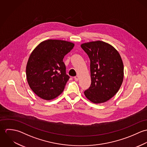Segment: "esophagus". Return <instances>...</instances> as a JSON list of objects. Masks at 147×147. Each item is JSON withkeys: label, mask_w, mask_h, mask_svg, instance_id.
<instances>
[{"label": "esophagus", "mask_w": 147, "mask_h": 147, "mask_svg": "<svg viewBox=\"0 0 147 147\" xmlns=\"http://www.w3.org/2000/svg\"><path fill=\"white\" fill-rule=\"evenodd\" d=\"M74 79H75V81L78 82V81L79 80V76H76L74 78Z\"/></svg>", "instance_id": "34e87169"}]
</instances>
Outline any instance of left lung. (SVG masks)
<instances>
[{
  "instance_id": "1",
  "label": "left lung",
  "mask_w": 147,
  "mask_h": 147,
  "mask_svg": "<svg viewBox=\"0 0 147 147\" xmlns=\"http://www.w3.org/2000/svg\"><path fill=\"white\" fill-rule=\"evenodd\" d=\"M81 47L90 61L92 83L84 94L94 104L105 102L118 92L123 83L121 57L112 45L102 41L84 43Z\"/></svg>"
}]
</instances>
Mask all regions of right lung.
Listing matches in <instances>:
<instances>
[{
    "mask_svg": "<svg viewBox=\"0 0 147 147\" xmlns=\"http://www.w3.org/2000/svg\"><path fill=\"white\" fill-rule=\"evenodd\" d=\"M74 46L72 42L49 39L33 50L26 64V75L30 89L37 96L51 100L63 92L69 78L63 59Z\"/></svg>",
    "mask_w": 147,
    "mask_h": 147,
    "instance_id": "1",
    "label": "right lung"
}]
</instances>
